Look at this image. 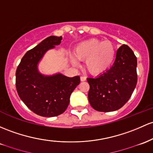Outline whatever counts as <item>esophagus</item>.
I'll return each instance as SVG.
<instances>
[{"mask_svg": "<svg viewBox=\"0 0 153 153\" xmlns=\"http://www.w3.org/2000/svg\"><path fill=\"white\" fill-rule=\"evenodd\" d=\"M85 80H86V78H85V77L84 76L80 77V80H81V81H85Z\"/></svg>", "mask_w": 153, "mask_h": 153, "instance_id": "obj_1", "label": "esophagus"}]
</instances>
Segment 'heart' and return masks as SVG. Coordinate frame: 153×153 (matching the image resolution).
I'll return each instance as SVG.
<instances>
[{
    "label": "heart",
    "mask_w": 153,
    "mask_h": 153,
    "mask_svg": "<svg viewBox=\"0 0 153 153\" xmlns=\"http://www.w3.org/2000/svg\"><path fill=\"white\" fill-rule=\"evenodd\" d=\"M78 59L85 60V68L92 75H100L106 72L113 63L115 48L112 42L91 38L78 44L74 49ZM75 65L78 62L72 59Z\"/></svg>",
    "instance_id": "obj_1"
}]
</instances>
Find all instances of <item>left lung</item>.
<instances>
[{
  "instance_id": "obj_1",
  "label": "left lung",
  "mask_w": 153,
  "mask_h": 153,
  "mask_svg": "<svg viewBox=\"0 0 153 153\" xmlns=\"http://www.w3.org/2000/svg\"><path fill=\"white\" fill-rule=\"evenodd\" d=\"M137 60L127 45L116 52L112 66L97 78H87L91 106L100 112L115 111L128 102L137 83Z\"/></svg>"
}]
</instances>
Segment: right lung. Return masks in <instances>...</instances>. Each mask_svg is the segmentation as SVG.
I'll list each match as a JSON object with an SVG mask.
<instances>
[{"mask_svg":"<svg viewBox=\"0 0 153 153\" xmlns=\"http://www.w3.org/2000/svg\"><path fill=\"white\" fill-rule=\"evenodd\" d=\"M62 39V36L46 38L25 53L16 71V88L20 99L30 110L43 117L63 113L80 81L79 76L69 78L61 73L45 75L38 70L43 55L59 45Z\"/></svg>","mask_w":153,"mask_h":153,"instance_id":"add662e5","label":"right lung"}]
</instances>
